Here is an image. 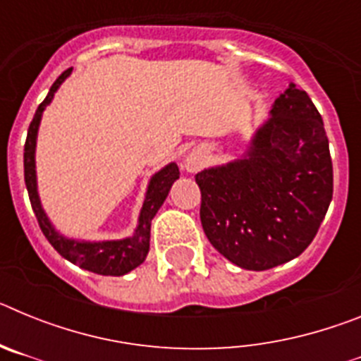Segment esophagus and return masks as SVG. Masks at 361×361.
<instances>
[{
	"label": "esophagus",
	"mask_w": 361,
	"mask_h": 361,
	"mask_svg": "<svg viewBox=\"0 0 361 361\" xmlns=\"http://www.w3.org/2000/svg\"><path fill=\"white\" fill-rule=\"evenodd\" d=\"M204 164H206V152H204L202 148H195L191 149L190 153L186 155V159H184V170L186 171H199L202 170Z\"/></svg>",
	"instance_id": "obj_1"
}]
</instances>
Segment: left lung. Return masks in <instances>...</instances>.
<instances>
[{
    "label": "left lung",
    "instance_id": "obj_1",
    "mask_svg": "<svg viewBox=\"0 0 361 361\" xmlns=\"http://www.w3.org/2000/svg\"><path fill=\"white\" fill-rule=\"evenodd\" d=\"M200 222L212 245L250 271L307 250L333 199V162L320 111L289 85L244 159L195 175Z\"/></svg>",
    "mask_w": 361,
    "mask_h": 361
}]
</instances>
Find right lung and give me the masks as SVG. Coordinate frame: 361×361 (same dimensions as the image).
Segmentation results:
<instances>
[{"mask_svg": "<svg viewBox=\"0 0 361 361\" xmlns=\"http://www.w3.org/2000/svg\"><path fill=\"white\" fill-rule=\"evenodd\" d=\"M72 68L65 70L59 78L54 81L50 86L49 95L44 97L43 103L37 106L36 116L32 119L30 126H28L27 142H25V153H23V164H25V184H27L28 197H30L32 209L36 213V219L39 222V228L47 240L54 245V250L57 253L70 260L72 264L79 266L81 269L92 271L97 275L106 276H121L135 269L137 266H141L145 262L146 255L149 251V226H152V219L162 202L168 197L171 184L178 178V166L175 162L162 168L161 171L153 175L152 180L148 184V191H146V199L142 204L141 215H139V226H137L133 237L123 238V240H104V242H79L65 238L63 235L54 229L50 224L49 216L44 215L43 208H41L39 195H37V184H36V139H37V128H39V121L43 116V110L47 104H50L54 94L59 88L63 81L70 75Z\"/></svg>", "mask_w": 361, "mask_h": 361, "instance_id": "add662e5", "label": "right lung"}]
</instances>
